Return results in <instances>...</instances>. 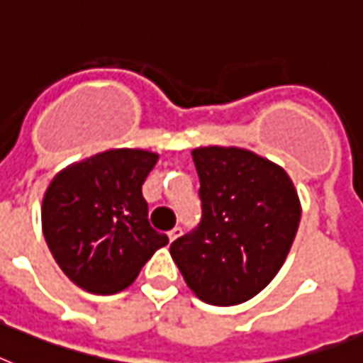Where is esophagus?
Wrapping results in <instances>:
<instances>
[{"instance_id":"esophagus-1","label":"esophagus","mask_w":363,"mask_h":363,"mask_svg":"<svg viewBox=\"0 0 363 363\" xmlns=\"http://www.w3.org/2000/svg\"><path fill=\"white\" fill-rule=\"evenodd\" d=\"M181 235H182V229L181 228H173L172 231L167 233V237H169V240H172V242H173V240H177V238H179V237H181Z\"/></svg>"}]
</instances>
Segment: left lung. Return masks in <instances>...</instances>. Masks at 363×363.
<instances>
[{
  "label": "left lung",
  "instance_id": "obj_1",
  "mask_svg": "<svg viewBox=\"0 0 363 363\" xmlns=\"http://www.w3.org/2000/svg\"><path fill=\"white\" fill-rule=\"evenodd\" d=\"M201 222L169 253L196 296L242 304L278 274L300 223V199L284 167L238 147L191 151Z\"/></svg>",
  "mask_w": 363,
  "mask_h": 363
}]
</instances>
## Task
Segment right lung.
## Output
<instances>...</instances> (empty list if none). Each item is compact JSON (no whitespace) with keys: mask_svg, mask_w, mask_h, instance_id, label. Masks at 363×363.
<instances>
[{"mask_svg":"<svg viewBox=\"0 0 363 363\" xmlns=\"http://www.w3.org/2000/svg\"><path fill=\"white\" fill-rule=\"evenodd\" d=\"M158 155L111 149L65 167L43 199V233L55 263L78 287L113 294L169 242L149 223L141 186Z\"/></svg>","mask_w":363,"mask_h":363,"instance_id":"right-lung-1","label":"right lung"}]
</instances>
